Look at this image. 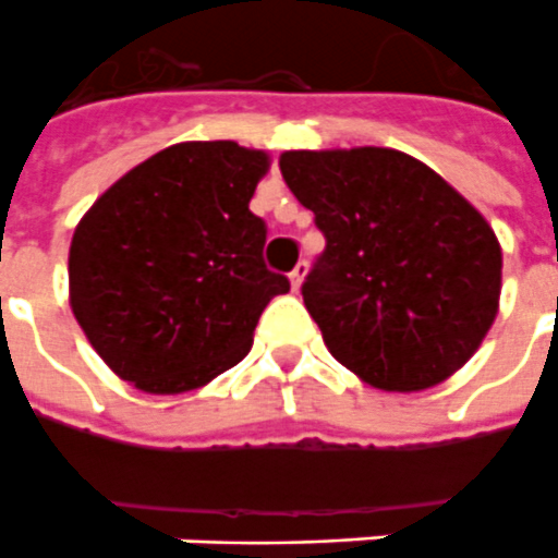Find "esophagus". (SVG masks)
I'll use <instances>...</instances> for the list:
<instances>
[{
	"label": "esophagus",
	"mask_w": 558,
	"mask_h": 558,
	"mask_svg": "<svg viewBox=\"0 0 558 558\" xmlns=\"http://www.w3.org/2000/svg\"><path fill=\"white\" fill-rule=\"evenodd\" d=\"M304 278H307V263H299V266L292 268V275H290L292 290H301V283H304Z\"/></svg>",
	"instance_id": "34e87169"
}]
</instances>
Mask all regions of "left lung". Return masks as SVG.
I'll return each instance as SVG.
<instances>
[{
  "label": "left lung",
  "mask_w": 558,
  "mask_h": 558,
  "mask_svg": "<svg viewBox=\"0 0 558 558\" xmlns=\"http://www.w3.org/2000/svg\"><path fill=\"white\" fill-rule=\"evenodd\" d=\"M280 174L328 239L301 287L328 352L387 393L456 375L499 313L502 247L485 216L390 147L287 150Z\"/></svg>",
  "instance_id": "8db88e82"
}]
</instances>
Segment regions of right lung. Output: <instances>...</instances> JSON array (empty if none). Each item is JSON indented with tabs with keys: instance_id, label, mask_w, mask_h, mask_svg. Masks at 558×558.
<instances>
[{
	"instance_id": "obj_1",
	"label": "right lung",
	"mask_w": 558,
	"mask_h": 558,
	"mask_svg": "<svg viewBox=\"0 0 558 558\" xmlns=\"http://www.w3.org/2000/svg\"><path fill=\"white\" fill-rule=\"evenodd\" d=\"M271 156L236 142H180L102 192L73 230L70 311L111 373L177 396L236 366L259 313L290 280L263 263L247 204Z\"/></svg>"
}]
</instances>
